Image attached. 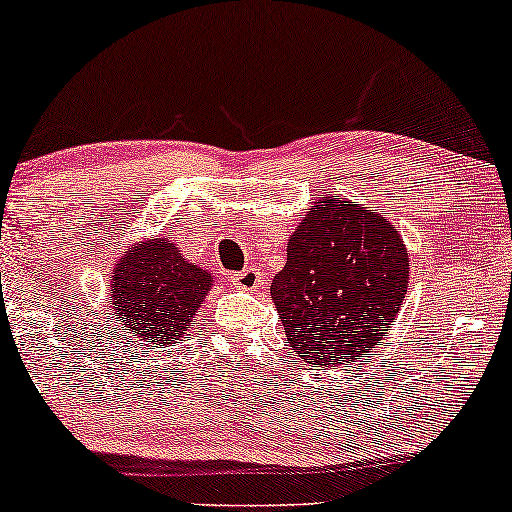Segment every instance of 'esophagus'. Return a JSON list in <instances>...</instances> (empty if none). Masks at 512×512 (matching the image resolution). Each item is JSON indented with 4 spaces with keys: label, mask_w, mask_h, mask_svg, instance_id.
Instances as JSON below:
<instances>
[{
    "label": "esophagus",
    "mask_w": 512,
    "mask_h": 512,
    "mask_svg": "<svg viewBox=\"0 0 512 512\" xmlns=\"http://www.w3.org/2000/svg\"><path fill=\"white\" fill-rule=\"evenodd\" d=\"M232 282L244 291H256L265 284V277L258 272V268H244L242 272H237V275H232Z\"/></svg>",
    "instance_id": "esophagus-1"
}]
</instances>
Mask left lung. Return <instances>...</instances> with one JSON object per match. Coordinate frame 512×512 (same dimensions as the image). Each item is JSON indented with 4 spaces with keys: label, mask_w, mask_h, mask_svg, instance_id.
<instances>
[{
    "label": "left lung",
    "mask_w": 512,
    "mask_h": 512,
    "mask_svg": "<svg viewBox=\"0 0 512 512\" xmlns=\"http://www.w3.org/2000/svg\"><path fill=\"white\" fill-rule=\"evenodd\" d=\"M407 284L409 254L393 223L331 195L317 199L289 237L270 298L303 362L341 367L381 345Z\"/></svg>",
    "instance_id": "8db88e82"
}]
</instances>
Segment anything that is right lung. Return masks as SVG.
Here are the masks:
<instances>
[{
	"label": "right lung",
	"instance_id": "right-lung-1",
	"mask_svg": "<svg viewBox=\"0 0 512 512\" xmlns=\"http://www.w3.org/2000/svg\"><path fill=\"white\" fill-rule=\"evenodd\" d=\"M214 287V275L183 258L169 237L131 244L110 280L115 320L145 345L178 343Z\"/></svg>",
	"mask_w": 512,
	"mask_h": 512
}]
</instances>
